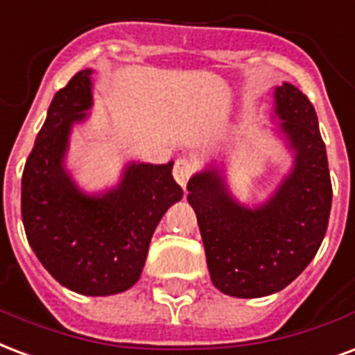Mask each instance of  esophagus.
<instances>
[{"instance_id":"esophagus-1","label":"esophagus","mask_w":355,"mask_h":355,"mask_svg":"<svg viewBox=\"0 0 355 355\" xmlns=\"http://www.w3.org/2000/svg\"><path fill=\"white\" fill-rule=\"evenodd\" d=\"M194 170H196L194 162L191 161V159H187V157H181V159L175 161L174 180L180 183L181 187H185V185H187V181L191 180V175L194 174Z\"/></svg>"}]
</instances>
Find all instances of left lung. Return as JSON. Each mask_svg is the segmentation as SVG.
<instances>
[{
	"instance_id": "left-lung-1",
	"label": "left lung",
	"mask_w": 355,
	"mask_h": 355,
	"mask_svg": "<svg viewBox=\"0 0 355 355\" xmlns=\"http://www.w3.org/2000/svg\"><path fill=\"white\" fill-rule=\"evenodd\" d=\"M275 114L294 168L263 204L236 202L217 168L193 175L187 185L213 284L234 297L286 288L311 263L327 230L333 191L313 103L284 82L275 87Z\"/></svg>"
}]
</instances>
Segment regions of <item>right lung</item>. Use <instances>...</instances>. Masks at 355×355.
I'll return each mask as SVG.
<instances>
[{
	"label": "right lung",
	"instance_id": "1",
	"mask_svg": "<svg viewBox=\"0 0 355 355\" xmlns=\"http://www.w3.org/2000/svg\"><path fill=\"white\" fill-rule=\"evenodd\" d=\"M92 69L55 93L22 174V220L55 281L84 295H112L140 279L151 236L183 196L172 166L130 162L116 189L82 193L63 166L69 135L92 108Z\"/></svg>",
	"mask_w": 355,
	"mask_h": 355
}]
</instances>
